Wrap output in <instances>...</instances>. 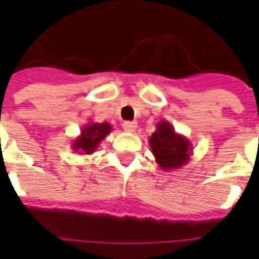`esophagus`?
Masks as SVG:
<instances>
[{"label": "esophagus", "instance_id": "1", "mask_svg": "<svg viewBox=\"0 0 259 259\" xmlns=\"http://www.w3.org/2000/svg\"><path fill=\"white\" fill-rule=\"evenodd\" d=\"M122 127H123V130H126V132H135L136 127H137V123L136 122H129V120H126V122H123L122 123Z\"/></svg>", "mask_w": 259, "mask_h": 259}]
</instances>
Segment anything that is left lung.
Here are the masks:
<instances>
[{
    "instance_id": "1",
    "label": "left lung",
    "mask_w": 259,
    "mask_h": 259,
    "mask_svg": "<svg viewBox=\"0 0 259 259\" xmlns=\"http://www.w3.org/2000/svg\"><path fill=\"white\" fill-rule=\"evenodd\" d=\"M157 129L148 139L155 161L162 170H175L185 166L193 155L191 141L178 133L168 120L158 122Z\"/></svg>"
}]
</instances>
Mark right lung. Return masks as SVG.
Listing matches in <instances>:
<instances>
[{"instance_id": "obj_1", "label": "right lung", "mask_w": 259, "mask_h": 259, "mask_svg": "<svg viewBox=\"0 0 259 259\" xmlns=\"http://www.w3.org/2000/svg\"><path fill=\"white\" fill-rule=\"evenodd\" d=\"M112 130V126L108 122H102V123H90L84 124L81 127L80 136H77L73 141H72V150L77 154H85L90 155L100 146L105 137H107Z\"/></svg>"}]
</instances>
